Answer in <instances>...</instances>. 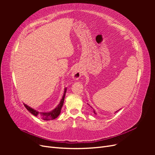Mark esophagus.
Listing matches in <instances>:
<instances>
[{
    "label": "esophagus",
    "mask_w": 155,
    "mask_h": 155,
    "mask_svg": "<svg viewBox=\"0 0 155 155\" xmlns=\"http://www.w3.org/2000/svg\"><path fill=\"white\" fill-rule=\"evenodd\" d=\"M82 76V70L78 67H74L71 73V76L74 79H78Z\"/></svg>",
    "instance_id": "34e87169"
}]
</instances>
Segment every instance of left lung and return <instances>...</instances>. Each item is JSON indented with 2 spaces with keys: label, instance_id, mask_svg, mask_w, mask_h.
<instances>
[{
  "label": "left lung",
  "instance_id": "1",
  "mask_svg": "<svg viewBox=\"0 0 155 155\" xmlns=\"http://www.w3.org/2000/svg\"><path fill=\"white\" fill-rule=\"evenodd\" d=\"M117 112V111H116ZM94 114H96V112H95V111L94 110Z\"/></svg>",
  "mask_w": 155,
  "mask_h": 155
}]
</instances>
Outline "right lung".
<instances>
[{"label":"right lung","instance_id":"right-lung-1","mask_svg":"<svg viewBox=\"0 0 155 155\" xmlns=\"http://www.w3.org/2000/svg\"><path fill=\"white\" fill-rule=\"evenodd\" d=\"M67 91V88L64 89V92L63 96L62 97L61 100L59 104L56 107L55 109L51 110L50 112H39L38 111H37L34 109H33L32 108L30 107L29 106L26 105V104H24L25 107L26 108V109L28 110L30 113H31L33 115H34L35 116H39L41 119H43L44 120H54L56 118H58V116L61 113V108L63 105V103L64 100V97H65V93H66Z\"/></svg>","mask_w":155,"mask_h":155}]
</instances>
